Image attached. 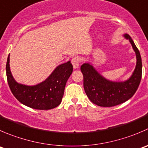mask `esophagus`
Wrapping results in <instances>:
<instances>
[{"mask_svg": "<svg viewBox=\"0 0 148 148\" xmlns=\"http://www.w3.org/2000/svg\"><path fill=\"white\" fill-rule=\"evenodd\" d=\"M71 64H72L73 67L74 69H77L79 66L80 64V58L78 56H74L71 59Z\"/></svg>", "mask_w": 148, "mask_h": 148, "instance_id": "34e87169", "label": "esophagus"}]
</instances>
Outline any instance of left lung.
<instances>
[{"mask_svg": "<svg viewBox=\"0 0 148 148\" xmlns=\"http://www.w3.org/2000/svg\"><path fill=\"white\" fill-rule=\"evenodd\" d=\"M134 49L137 58L135 69L131 77L124 82L107 79L89 63L81 66L84 77V89L90 101L102 107L117 106L131 98L137 91L142 78V59L140 51L129 34H124Z\"/></svg>", "mask_w": 148, "mask_h": 148, "instance_id": "obj_1", "label": "left lung"}]
</instances>
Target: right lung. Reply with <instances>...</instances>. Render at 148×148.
Listing matches in <instances>:
<instances>
[{"label": "right lung", "mask_w": 148, "mask_h": 148, "mask_svg": "<svg viewBox=\"0 0 148 148\" xmlns=\"http://www.w3.org/2000/svg\"><path fill=\"white\" fill-rule=\"evenodd\" d=\"M10 55L6 63L7 81L14 97L21 103L38 110H49L59 106L66 84L73 71L71 61L58 66L42 82L33 86L16 82L10 70Z\"/></svg>", "instance_id": "1"}]
</instances>
